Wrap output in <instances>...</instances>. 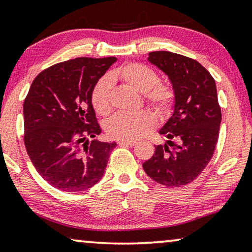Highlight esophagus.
<instances>
[{
    "label": "esophagus",
    "instance_id": "obj_1",
    "mask_svg": "<svg viewBox=\"0 0 252 252\" xmlns=\"http://www.w3.org/2000/svg\"><path fill=\"white\" fill-rule=\"evenodd\" d=\"M118 143H119V146H121V147H133L137 142L127 141V140H120V141H118Z\"/></svg>",
    "mask_w": 252,
    "mask_h": 252
}]
</instances>
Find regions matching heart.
I'll return each mask as SVG.
<instances>
[{
	"label": "heart",
	"mask_w": 252,
	"mask_h": 252,
	"mask_svg": "<svg viewBox=\"0 0 252 252\" xmlns=\"http://www.w3.org/2000/svg\"><path fill=\"white\" fill-rule=\"evenodd\" d=\"M111 81L120 79L131 89L145 94L147 102L160 114H166L174 104L175 94L171 87L158 84L157 73L142 63H131L110 74L109 78H101L92 91V104L101 115L111 111ZM157 126L155 115L148 111L135 113H119L106 125V132L111 138L120 140H138L153 131Z\"/></svg>",
	"instance_id": "heart-1"
}]
</instances>
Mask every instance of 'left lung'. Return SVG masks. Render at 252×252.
<instances>
[{
    "label": "left lung",
    "mask_w": 252,
    "mask_h": 252,
    "mask_svg": "<svg viewBox=\"0 0 252 252\" xmlns=\"http://www.w3.org/2000/svg\"><path fill=\"white\" fill-rule=\"evenodd\" d=\"M148 62L168 76L175 99L171 117L159 130L165 145L156 146L142 167L155 182L181 187L193 182L214 154L222 119L217 85L201 63L183 55L153 51Z\"/></svg>",
    "instance_id": "1"
}]
</instances>
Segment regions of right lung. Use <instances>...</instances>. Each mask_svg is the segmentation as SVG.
Masks as SVG:
<instances>
[{
  "instance_id": "right-lung-1",
  "label": "right lung",
  "mask_w": 252,
  "mask_h": 252,
  "mask_svg": "<svg viewBox=\"0 0 252 252\" xmlns=\"http://www.w3.org/2000/svg\"><path fill=\"white\" fill-rule=\"evenodd\" d=\"M118 59L75 58L41 71L23 103L25 145L35 170L55 189L79 193L104 175L115 142H101L92 91Z\"/></svg>"
}]
</instances>
